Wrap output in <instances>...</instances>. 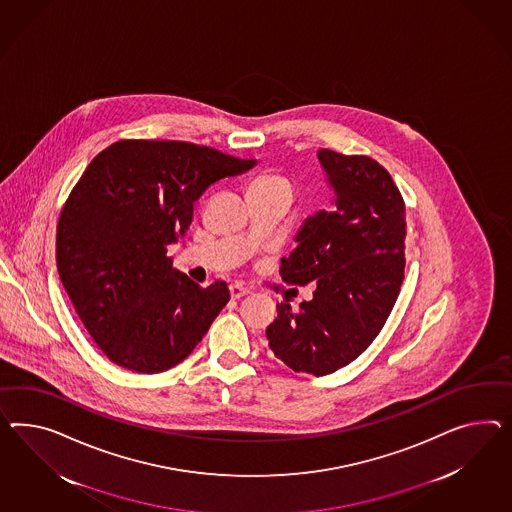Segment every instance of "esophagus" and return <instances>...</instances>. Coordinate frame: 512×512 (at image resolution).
<instances>
[{
  "instance_id": "obj_1",
  "label": "esophagus",
  "mask_w": 512,
  "mask_h": 512,
  "mask_svg": "<svg viewBox=\"0 0 512 512\" xmlns=\"http://www.w3.org/2000/svg\"><path fill=\"white\" fill-rule=\"evenodd\" d=\"M229 291H231V298L233 300H240V298H244V296H248V289H244L242 285H238V283H233L231 287H229Z\"/></svg>"
}]
</instances>
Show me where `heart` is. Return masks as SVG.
<instances>
[{"label":"heart","instance_id":"obj_1","mask_svg":"<svg viewBox=\"0 0 512 512\" xmlns=\"http://www.w3.org/2000/svg\"><path fill=\"white\" fill-rule=\"evenodd\" d=\"M255 182H261V184H289L287 180L281 179V177H272V175L261 177V179H257Z\"/></svg>","mask_w":512,"mask_h":512}]
</instances>
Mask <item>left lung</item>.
<instances>
[{
	"label": "left lung",
	"instance_id": "1",
	"mask_svg": "<svg viewBox=\"0 0 512 512\" xmlns=\"http://www.w3.org/2000/svg\"><path fill=\"white\" fill-rule=\"evenodd\" d=\"M333 208L305 218L298 246L281 259L291 285L315 281L300 311L277 304L266 328L276 358L296 373L332 374L380 333L404 279V201L391 175L369 156L317 152Z\"/></svg>",
	"mask_w": 512,
	"mask_h": 512
}]
</instances>
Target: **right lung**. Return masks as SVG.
Returning a JSON list of instances; mask_svg holds the SVG:
<instances>
[{"label": "right lung", "instance_id": "add662e5", "mask_svg": "<svg viewBox=\"0 0 512 512\" xmlns=\"http://www.w3.org/2000/svg\"><path fill=\"white\" fill-rule=\"evenodd\" d=\"M255 166L186 141H117L97 154L57 223L61 283L98 348L141 374L186 360L229 302L201 289L167 248L186 235L210 184Z\"/></svg>", "mask_w": 512, "mask_h": 512}]
</instances>
